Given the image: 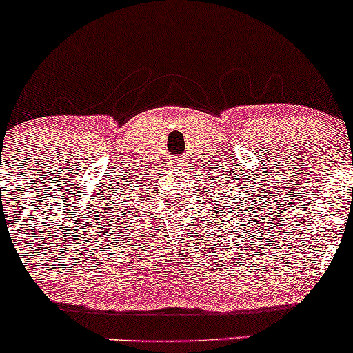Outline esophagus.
Returning <instances> with one entry per match:
<instances>
[{"label": "esophagus", "instance_id": "34e87169", "mask_svg": "<svg viewBox=\"0 0 353 353\" xmlns=\"http://www.w3.org/2000/svg\"><path fill=\"white\" fill-rule=\"evenodd\" d=\"M174 163H176V165H177V164H181V159H177V161H174Z\"/></svg>", "mask_w": 353, "mask_h": 353}]
</instances>
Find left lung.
Segmentation results:
<instances>
[{"label": "left lung", "mask_w": 353, "mask_h": 353, "mask_svg": "<svg viewBox=\"0 0 353 353\" xmlns=\"http://www.w3.org/2000/svg\"><path fill=\"white\" fill-rule=\"evenodd\" d=\"M222 190H228V193L230 194L229 196L233 197V199L229 201V196H228V202H225V204H224V209H228V212H232V209H236V210H237V209H241V214H242V210L247 209V205H249V204H247V202H249V201H250V205H254L252 197H250L249 194H247V201H245L244 197L241 196V194H237V197H236V196H232V192H230L229 189H225L224 185H222ZM224 196H227V194H222L221 197H224ZM247 212H249V210H247ZM254 225H255V222H254Z\"/></svg>", "instance_id": "1"}]
</instances>
